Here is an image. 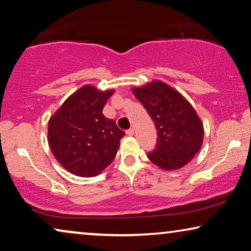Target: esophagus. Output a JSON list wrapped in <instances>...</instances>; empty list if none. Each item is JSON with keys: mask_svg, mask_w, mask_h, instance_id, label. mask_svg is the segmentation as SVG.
Listing matches in <instances>:
<instances>
[{"mask_svg": "<svg viewBox=\"0 0 251 251\" xmlns=\"http://www.w3.org/2000/svg\"><path fill=\"white\" fill-rule=\"evenodd\" d=\"M126 135H128V136H133V133H135V130H133L132 128H130V129H128V130H126Z\"/></svg>", "mask_w": 251, "mask_h": 251, "instance_id": "34e87169", "label": "esophagus"}]
</instances>
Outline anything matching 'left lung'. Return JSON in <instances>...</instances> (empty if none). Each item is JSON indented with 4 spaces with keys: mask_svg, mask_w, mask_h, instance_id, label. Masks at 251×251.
I'll list each match as a JSON object with an SVG mask.
<instances>
[{
    "mask_svg": "<svg viewBox=\"0 0 251 251\" xmlns=\"http://www.w3.org/2000/svg\"><path fill=\"white\" fill-rule=\"evenodd\" d=\"M155 123V149L147 153L157 167L175 170L190 162L201 149L203 126L190 102L175 89L160 81L133 89Z\"/></svg>",
    "mask_w": 251,
    "mask_h": 251,
    "instance_id": "left-lung-1",
    "label": "left lung"
}]
</instances>
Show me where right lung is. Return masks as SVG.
I'll return each instance as SVG.
<instances>
[{"mask_svg": "<svg viewBox=\"0 0 251 251\" xmlns=\"http://www.w3.org/2000/svg\"><path fill=\"white\" fill-rule=\"evenodd\" d=\"M113 90L84 85L66 99L49 121L48 138L53 155L70 173L92 177L109 166L126 135L102 108Z\"/></svg>", "mask_w": 251, "mask_h": 251, "instance_id": "obj_1", "label": "right lung"}]
</instances>
